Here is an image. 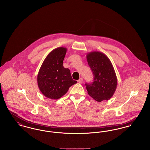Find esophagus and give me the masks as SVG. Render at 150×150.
Returning <instances> with one entry per match:
<instances>
[{"label":"esophagus","instance_id":"1","mask_svg":"<svg viewBox=\"0 0 150 150\" xmlns=\"http://www.w3.org/2000/svg\"><path fill=\"white\" fill-rule=\"evenodd\" d=\"M83 79L82 78H80L79 79L78 82L79 83H83Z\"/></svg>","mask_w":150,"mask_h":150}]
</instances>
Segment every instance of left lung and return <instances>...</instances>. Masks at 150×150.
<instances>
[{
  "mask_svg": "<svg viewBox=\"0 0 150 150\" xmlns=\"http://www.w3.org/2000/svg\"><path fill=\"white\" fill-rule=\"evenodd\" d=\"M88 64L94 75L93 82L86 84L88 94L98 102L110 100L117 87V77L110 59L104 53L93 51L87 53Z\"/></svg>",
  "mask_w": 150,
  "mask_h": 150,
  "instance_id": "8db88e82",
  "label": "left lung"
}]
</instances>
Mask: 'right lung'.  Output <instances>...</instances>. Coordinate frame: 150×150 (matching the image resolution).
I'll list each match as a JSON object with an SVG mask.
<instances>
[{
	"mask_svg": "<svg viewBox=\"0 0 150 150\" xmlns=\"http://www.w3.org/2000/svg\"><path fill=\"white\" fill-rule=\"evenodd\" d=\"M67 48L58 47L47 55L37 76L38 86L43 95L50 99L58 100L67 92L77 81L72 78L70 71L63 66Z\"/></svg>",
	"mask_w": 150,
	"mask_h": 150,
	"instance_id": "add662e5",
	"label": "right lung"
}]
</instances>
